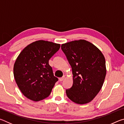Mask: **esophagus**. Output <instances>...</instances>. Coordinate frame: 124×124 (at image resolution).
Wrapping results in <instances>:
<instances>
[{"label": "esophagus", "mask_w": 124, "mask_h": 124, "mask_svg": "<svg viewBox=\"0 0 124 124\" xmlns=\"http://www.w3.org/2000/svg\"><path fill=\"white\" fill-rule=\"evenodd\" d=\"M64 78H65V76H63L62 77L60 78L59 79L60 81H63V80L64 79Z\"/></svg>", "instance_id": "obj_1"}]
</instances>
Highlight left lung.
I'll use <instances>...</instances> for the list:
<instances>
[{
    "label": "left lung",
    "mask_w": 124,
    "mask_h": 124,
    "mask_svg": "<svg viewBox=\"0 0 124 124\" xmlns=\"http://www.w3.org/2000/svg\"><path fill=\"white\" fill-rule=\"evenodd\" d=\"M61 49L73 75L72 86L66 91L67 97L75 103H87L103 84L106 75L103 54L93 44L82 39L63 44Z\"/></svg>",
    "instance_id": "obj_1"
}]
</instances>
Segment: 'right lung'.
Instances as JSON below:
<instances>
[{"label": "right lung", "instance_id": "right-lung-1", "mask_svg": "<svg viewBox=\"0 0 124 124\" xmlns=\"http://www.w3.org/2000/svg\"><path fill=\"white\" fill-rule=\"evenodd\" d=\"M60 48V44L38 40L27 45L15 62L14 75L24 96L33 101L47 97L58 81L49 61Z\"/></svg>", "mask_w": 124, "mask_h": 124}]
</instances>
